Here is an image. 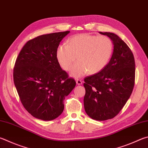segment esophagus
Segmentation results:
<instances>
[{
  "label": "esophagus",
  "mask_w": 148,
  "mask_h": 148,
  "mask_svg": "<svg viewBox=\"0 0 148 148\" xmlns=\"http://www.w3.org/2000/svg\"><path fill=\"white\" fill-rule=\"evenodd\" d=\"M82 83H83V82L81 79H76V83L77 85H82Z\"/></svg>",
  "instance_id": "34e87169"
}]
</instances>
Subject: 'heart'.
I'll use <instances>...</instances> for the list:
<instances>
[{
  "label": "heart",
  "mask_w": 148,
  "mask_h": 148,
  "mask_svg": "<svg viewBox=\"0 0 148 148\" xmlns=\"http://www.w3.org/2000/svg\"><path fill=\"white\" fill-rule=\"evenodd\" d=\"M113 52V45L108 37L81 34L72 37L67 44L58 47L56 56L66 71L71 69L77 56L78 61L72 66L71 75L80 77L89 72L97 74L108 65Z\"/></svg>",
  "instance_id": "obj_1"
}]
</instances>
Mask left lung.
I'll list each match as a JSON object with an SVG mask.
<instances>
[{"label":"left lung","mask_w":148,"mask_h":148,"mask_svg":"<svg viewBox=\"0 0 148 148\" xmlns=\"http://www.w3.org/2000/svg\"><path fill=\"white\" fill-rule=\"evenodd\" d=\"M100 34L112 40L113 53L106 68L85 78L83 103L88 116L103 121L116 116L130 98L135 85V62L131 49L117 35Z\"/></svg>","instance_id":"1"}]
</instances>
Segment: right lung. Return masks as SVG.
I'll list each match as a JSON object with an SVG mask.
<instances>
[{"label": "right lung", "mask_w": 148, "mask_h": 148, "mask_svg": "<svg viewBox=\"0 0 148 148\" xmlns=\"http://www.w3.org/2000/svg\"><path fill=\"white\" fill-rule=\"evenodd\" d=\"M70 32L42 35L24 45L13 69V82L23 106L34 117L42 120L58 118L64 100L76 86L72 77L61 69L56 53Z\"/></svg>", "instance_id": "1"}]
</instances>
